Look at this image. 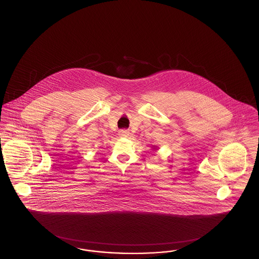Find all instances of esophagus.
I'll list each match as a JSON object with an SVG mask.
<instances>
[{
	"label": "esophagus",
	"instance_id": "esophagus-1",
	"mask_svg": "<svg viewBox=\"0 0 259 259\" xmlns=\"http://www.w3.org/2000/svg\"><path fill=\"white\" fill-rule=\"evenodd\" d=\"M129 131H127V130H120L119 132H118V135L119 137H121V138H127L128 136H129Z\"/></svg>",
	"mask_w": 259,
	"mask_h": 259
}]
</instances>
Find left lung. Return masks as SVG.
<instances>
[{
	"label": "left lung",
	"mask_w": 259,
	"mask_h": 259,
	"mask_svg": "<svg viewBox=\"0 0 259 259\" xmlns=\"http://www.w3.org/2000/svg\"><path fill=\"white\" fill-rule=\"evenodd\" d=\"M151 149H152V150H157L158 148H157L156 146H151Z\"/></svg>",
	"instance_id": "obj_1"
}]
</instances>
